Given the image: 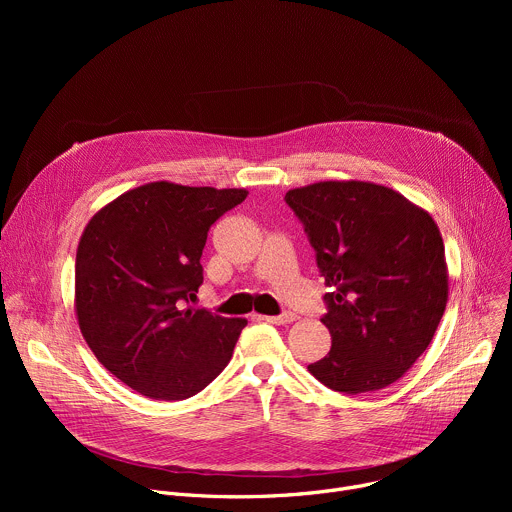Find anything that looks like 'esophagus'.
Listing matches in <instances>:
<instances>
[{
  "instance_id": "obj_1",
  "label": "esophagus",
  "mask_w": 512,
  "mask_h": 512,
  "mask_svg": "<svg viewBox=\"0 0 512 512\" xmlns=\"http://www.w3.org/2000/svg\"><path fill=\"white\" fill-rule=\"evenodd\" d=\"M261 320H265V322H269V324H277V326H285V324H291L296 320V314H291V312H287V314H281V316H259Z\"/></svg>"
}]
</instances>
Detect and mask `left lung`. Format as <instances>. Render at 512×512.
<instances>
[{
    "label": "left lung",
    "instance_id": "8db88e82",
    "mask_svg": "<svg viewBox=\"0 0 512 512\" xmlns=\"http://www.w3.org/2000/svg\"><path fill=\"white\" fill-rule=\"evenodd\" d=\"M326 283L330 352L308 371L328 389L360 395L399 381L429 346L448 304L444 239L431 214L364 180L287 190Z\"/></svg>",
    "mask_w": 512,
    "mask_h": 512
}]
</instances>
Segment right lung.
I'll return each instance as SVG.
<instances>
[{
	"label": "right lung",
	"instance_id": "obj_1",
	"mask_svg": "<svg viewBox=\"0 0 512 512\" xmlns=\"http://www.w3.org/2000/svg\"><path fill=\"white\" fill-rule=\"evenodd\" d=\"M247 194L160 180L123 192L87 223L77 322L103 367L143 397L188 399L229 364L247 320L186 304L202 285L210 227Z\"/></svg>",
	"mask_w": 512,
	"mask_h": 512
}]
</instances>
